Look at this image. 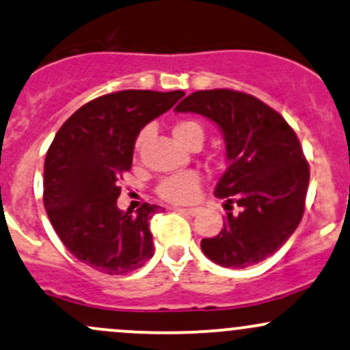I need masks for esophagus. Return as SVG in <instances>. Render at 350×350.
Instances as JSON below:
<instances>
[{"instance_id":"1","label":"esophagus","mask_w":350,"mask_h":350,"mask_svg":"<svg viewBox=\"0 0 350 350\" xmlns=\"http://www.w3.org/2000/svg\"><path fill=\"white\" fill-rule=\"evenodd\" d=\"M179 213H184V214H189V216H198V214H201V207H181V209H178Z\"/></svg>"}]
</instances>
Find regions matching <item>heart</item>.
Wrapping results in <instances>:
<instances>
[{"label":"heart","instance_id":"b5f03b06","mask_svg":"<svg viewBox=\"0 0 350 350\" xmlns=\"http://www.w3.org/2000/svg\"><path fill=\"white\" fill-rule=\"evenodd\" d=\"M172 134H174L176 139H178L183 146H186V148L194 143L202 144V141H204V128H202L201 122L196 121V119H179L174 124V128H172ZM144 139L146 131H141V134L136 139V144H134L136 152L141 149ZM199 186H201L199 176L193 171H184L164 178L163 181L157 184L156 193L159 194L164 201L181 204V202L193 201L196 196H198Z\"/></svg>","mask_w":350,"mask_h":350}]
</instances>
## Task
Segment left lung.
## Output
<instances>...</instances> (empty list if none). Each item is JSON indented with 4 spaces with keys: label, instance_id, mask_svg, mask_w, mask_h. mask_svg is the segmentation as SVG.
<instances>
[{
    "label": "left lung",
    "instance_id": "8db88e82",
    "mask_svg": "<svg viewBox=\"0 0 350 350\" xmlns=\"http://www.w3.org/2000/svg\"><path fill=\"white\" fill-rule=\"evenodd\" d=\"M178 113H198L221 128L228 169L214 196L226 199L224 229L201 241L222 267L254 266L293 236L304 214L309 163L294 129L260 99L234 90L196 91ZM240 213L232 214V204Z\"/></svg>",
    "mask_w": 350,
    "mask_h": 350
}]
</instances>
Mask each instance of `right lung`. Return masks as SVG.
I'll return each mask as SVG.
<instances>
[{
    "label": "right lung",
    "mask_w": 350,
    "mask_h": 350,
    "mask_svg": "<svg viewBox=\"0 0 350 350\" xmlns=\"http://www.w3.org/2000/svg\"><path fill=\"white\" fill-rule=\"evenodd\" d=\"M183 96L149 90L99 96L69 116L49 146L46 213L68 251L103 274H128L154 254L149 222L164 209L144 202L136 214L119 211V181L131 169L141 129Z\"/></svg>",
    "instance_id": "add662e5"
}]
</instances>
